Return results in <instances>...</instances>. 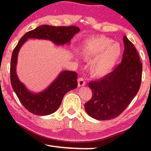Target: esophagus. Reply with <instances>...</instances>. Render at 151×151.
Returning <instances> with one entry per match:
<instances>
[{"instance_id":"34e87169","label":"esophagus","mask_w":151,"mask_h":151,"mask_svg":"<svg viewBox=\"0 0 151 151\" xmlns=\"http://www.w3.org/2000/svg\"><path fill=\"white\" fill-rule=\"evenodd\" d=\"M86 84V81L84 80V79L83 77H79L78 79V86H84Z\"/></svg>"}]
</instances>
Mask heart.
<instances>
[{
    "instance_id": "obj_1",
    "label": "heart",
    "mask_w": 151,
    "mask_h": 151,
    "mask_svg": "<svg viewBox=\"0 0 151 151\" xmlns=\"http://www.w3.org/2000/svg\"><path fill=\"white\" fill-rule=\"evenodd\" d=\"M111 42L110 38L99 36L88 40L81 46L80 51L84 58L90 60L97 57L91 66L92 72L96 75L104 76L109 73L120 56V45Z\"/></svg>"
}]
</instances>
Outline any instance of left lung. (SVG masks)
<instances>
[{
    "label": "left lung",
    "instance_id": "left-lung-1",
    "mask_svg": "<svg viewBox=\"0 0 151 151\" xmlns=\"http://www.w3.org/2000/svg\"><path fill=\"white\" fill-rule=\"evenodd\" d=\"M121 62L102 79L90 81L92 97L84 104L91 117L109 120L119 116L131 104L140 89L143 65L133 44L124 36Z\"/></svg>",
    "mask_w": 151,
    "mask_h": 151
}]
</instances>
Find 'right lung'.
<instances>
[{
  "mask_svg": "<svg viewBox=\"0 0 151 151\" xmlns=\"http://www.w3.org/2000/svg\"><path fill=\"white\" fill-rule=\"evenodd\" d=\"M78 32H79V28L77 26L55 27L42 25L26 32L13 50L10 60V82L20 103L30 113L38 116H46L56 111L65 93L77 88V74L75 72L64 71L44 91L40 93H31L19 81L15 72L19 50L28 38L50 40L57 45L70 43L73 36Z\"/></svg>",
  "mask_w": 151,
  "mask_h": 151,
  "instance_id": "obj_1",
  "label": "right lung"
}]
</instances>
